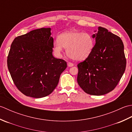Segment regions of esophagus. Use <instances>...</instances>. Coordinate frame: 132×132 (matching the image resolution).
Here are the masks:
<instances>
[{
	"instance_id": "34e87169",
	"label": "esophagus",
	"mask_w": 132,
	"mask_h": 132,
	"mask_svg": "<svg viewBox=\"0 0 132 132\" xmlns=\"http://www.w3.org/2000/svg\"><path fill=\"white\" fill-rule=\"evenodd\" d=\"M68 66L69 67H72V66H74V64L71 63V62H68Z\"/></svg>"
}]
</instances>
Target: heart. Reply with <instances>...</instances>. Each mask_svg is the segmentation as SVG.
<instances>
[{"mask_svg": "<svg viewBox=\"0 0 132 132\" xmlns=\"http://www.w3.org/2000/svg\"><path fill=\"white\" fill-rule=\"evenodd\" d=\"M94 44V38L89 33L70 31L59 36V40L53 43V49L56 54L60 56L64 47L69 57L75 61H80L91 54Z\"/></svg>", "mask_w": 132, "mask_h": 132, "instance_id": "heart-1", "label": "heart"}]
</instances>
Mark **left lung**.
<instances>
[{"mask_svg": "<svg viewBox=\"0 0 132 132\" xmlns=\"http://www.w3.org/2000/svg\"><path fill=\"white\" fill-rule=\"evenodd\" d=\"M92 37L96 43L91 54L78 64L77 82L86 93L103 95L116 87L124 73V44L119 36L101 27Z\"/></svg>", "mask_w": 132, "mask_h": 132, "instance_id": "obj_1", "label": "left lung"}]
</instances>
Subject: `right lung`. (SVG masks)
<instances>
[{
  "mask_svg": "<svg viewBox=\"0 0 132 132\" xmlns=\"http://www.w3.org/2000/svg\"><path fill=\"white\" fill-rule=\"evenodd\" d=\"M50 30H33L18 36L11 45L8 70L16 87L27 96L41 98L51 94L67 68L65 61L53 57Z\"/></svg>",
  "mask_w": 132,
  "mask_h": 132,
  "instance_id": "right-lung-1",
  "label": "right lung"
}]
</instances>
